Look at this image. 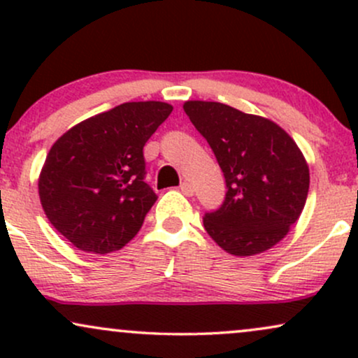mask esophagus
<instances>
[{
  "mask_svg": "<svg viewBox=\"0 0 358 358\" xmlns=\"http://www.w3.org/2000/svg\"><path fill=\"white\" fill-rule=\"evenodd\" d=\"M180 190H182L187 196H192L193 192H195V188H193V185L190 182H183L180 185Z\"/></svg>",
  "mask_w": 358,
  "mask_h": 358,
  "instance_id": "34e87169",
  "label": "esophagus"
}]
</instances>
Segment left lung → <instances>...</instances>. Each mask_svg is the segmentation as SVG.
I'll use <instances>...</instances> for the list:
<instances>
[{
    "label": "left lung",
    "mask_w": 358,
    "mask_h": 358,
    "mask_svg": "<svg viewBox=\"0 0 358 358\" xmlns=\"http://www.w3.org/2000/svg\"><path fill=\"white\" fill-rule=\"evenodd\" d=\"M183 110L210 145L227 187L224 203L205 213V231L234 256L276 245L301 215L310 188L296 143L276 122L222 102L187 101Z\"/></svg>",
    "instance_id": "left-lung-1"
}]
</instances>
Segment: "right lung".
<instances>
[{
  "mask_svg": "<svg viewBox=\"0 0 358 358\" xmlns=\"http://www.w3.org/2000/svg\"><path fill=\"white\" fill-rule=\"evenodd\" d=\"M171 110L166 102H124L79 122L50 148L40 202L77 249L109 254L139 232L158 199L145 182L143 148Z\"/></svg>",
  "mask_w": 358,
  "mask_h": 358,
  "instance_id": "1",
  "label": "right lung"
}]
</instances>
